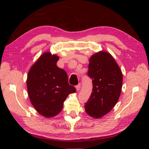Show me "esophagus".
Returning <instances> with one entry per match:
<instances>
[{
  "label": "esophagus",
  "instance_id": "1",
  "mask_svg": "<svg viewBox=\"0 0 149 149\" xmlns=\"http://www.w3.org/2000/svg\"><path fill=\"white\" fill-rule=\"evenodd\" d=\"M80 88H81V84H78V85L76 86V90H77V91H79Z\"/></svg>",
  "mask_w": 149,
  "mask_h": 149
}]
</instances>
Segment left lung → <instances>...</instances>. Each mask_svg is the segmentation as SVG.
<instances>
[{"mask_svg":"<svg viewBox=\"0 0 149 149\" xmlns=\"http://www.w3.org/2000/svg\"><path fill=\"white\" fill-rule=\"evenodd\" d=\"M88 76L92 79L93 93L85 103V111L93 118H101L118 101L123 74L111 54L101 51L90 58Z\"/></svg>","mask_w":149,"mask_h":149,"instance_id":"8db88e82","label":"left lung"}]
</instances>
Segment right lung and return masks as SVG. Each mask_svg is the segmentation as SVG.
<instances>
[{"label":"right lung","instance_id":"right-lung-1","mask_svg":"<svg viewBox=\"0 0 149 149\" xmlns=\"http://www.w3.org/2000/svg\"><path fill=\"white\" fill-rule=\"evenodd\" d=\"M59 57L44 53L31 67L26 80L30 100L39 114L52 118L59 114L69 94L76 89L69 84L66 72L56 66Z\"/></svg>","mask_w":149,"mask_h":149}]
</instances>
